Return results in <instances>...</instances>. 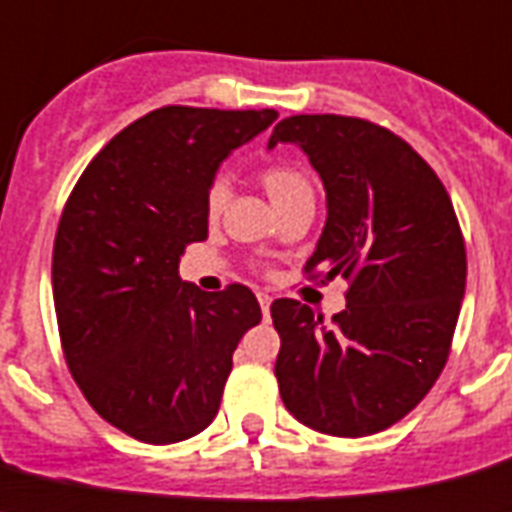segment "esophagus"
I'll return each instance as SVG.
<instances>
[{"mask_svg": "<svg viewBox=\"0 0 512 512\" xmlns=\"http://www.w3.org/2000/svg\"><path fill=\"white\" fill-rule=\"evenodd\" d=\"M256 298H259L261 313H264V318H266V321H269V308H272V298H269V295H266V292H259V295H256Z\"/></svg>", "mask_w": 512, "mask_h": 512, "instance_id": "obj_1", "label": "esophagus"}]
</instances>
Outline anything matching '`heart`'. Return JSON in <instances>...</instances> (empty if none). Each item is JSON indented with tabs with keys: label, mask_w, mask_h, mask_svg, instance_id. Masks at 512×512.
<instances>
[{
	"label": "heart",
	"mask_w": 512,
	"mask_h": 512,
	"mask_svg": "<svg viewBox=\"0 0 512 512\" xmlns=\"http://www.w3.org/2000/svg\"><path fill=\"white\" fill-rule=\"evenodd\" d=\"M259 181L264 186L266 196L272 199V204L277 209H285L290 204L298 202H313L316 199V189H313V178H310L308 170L298 163H269L259 170ZM227 186L222 181H214L207 191V217L209 220H217L227 204Z\"/></svg>",
	"instance_id": "obj_1"
}]
</instances>
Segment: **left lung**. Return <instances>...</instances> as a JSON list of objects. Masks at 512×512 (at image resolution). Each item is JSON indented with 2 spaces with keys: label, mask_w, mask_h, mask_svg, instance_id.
Segmentation results:
<instances>
[{
  "label": "left lung",
  "mask_w": 512,
  "mask_h": 512,
  "mask_svg": "<svg viewBox=\"0 0 512 512\" xmlns=\"http://www.w3.org/2000/svg\"><path fill=\"white\" fill-rule=\"evenodd\" d=\"M298 142L329 217L305 264L310 282H347L323 326L308 305L272 303L274 375L287 412L336 438H362L412 412L451 355L466 290L464 233L451 196L399 134L355 116H287L269 147Z\"/></svg>",
  "instance_id": "left-lung-1"
}]
</instances>
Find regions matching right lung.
I'll return each mask as SVG.
<instances>
[{"instance_id": "add662e5", "label": "right lung", "mask_w": 512, "mask_h": 512, "mask_svg": "<svg viewBox=\"0 0 512 512\" xmlns=\"http://www.w3.org/2000/svg\"><path fill=\"white\" fill-rule=\"evenodd\" d=\"M277 111L163 106L121 129L74 183L54 240L61 352L108 425L134 440L194 438L220 409L240 336L261 321L246 285L178 277L207 240V191L230 150Z\"/></svg>"}]
</instances>
